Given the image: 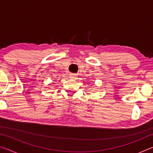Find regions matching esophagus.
Listing matches in <instances>:
<instances>
[{
	"label": "esophagus",
	"mask_w": 153,
	"mask_h": 153,
	"mask_svg": "<svg viewBox=\"0 0 153 153\" xmlns=\"http://www.w3.org/2000/svg\"><path fill=\"white\" fill-rule=\"evenodd\" d=\"M69 77H70V78H71V79H76V76L75 74H70Z\"/></svg>",
	"instance_id": "1"
}]
</instances>
